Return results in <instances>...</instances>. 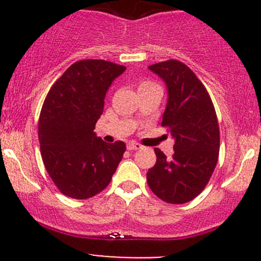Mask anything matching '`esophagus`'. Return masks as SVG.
<instances>
[{
	"instance_id": "obj_1",
	"label": "esophagus",
	"mask_w": 261,
	"mask_h": 261,
	"mask_svg": "<svg viewBox=\"0 0 261 261\" xmlns=\"http://www.w3.org/2000/svg\"><path fill=\"white\" fill-rule=\"evenodd\" d=\"M141 147L143 146L138 143H128L127 144V150H139V149H141Z\"/></svg>"
}]
</instances>
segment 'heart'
Wrapping results in <instances>:
<instances>
[{
    "label": "heart",
    "mask_w": 261,
    "mask_h": 261,
    "mask_svg": "<svg viewBox=\"0 0 261 261\" xmlns=\"http://www.w3.org/2000/svg\"><path fill=\"white\" fill-rule=\"evenodd\" d=\"M144 84H151V83H150V82H143V83H141V86H144Z\"/></svg>",
    "instance_id": "1"
}]
</instances>
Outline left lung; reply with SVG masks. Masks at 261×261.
Wrapping results in <instances>:
<instances>
[{"label":"left lung","instance_id":"obj_1","mask_svg":"<svg viewBox=\"0 0 261 261\" xmlns=\"http://www.w3.org/2000/svg\"><path fill=\"white\" fill-rule=\"evenodd\" d=\"M167 83L162 126L174 138V154L154 149L156 163L146 173L152 193L167 203L196 198L210 181L220 151V127L212 99L193 70L170 59L149 67Z\"/></svg>","mask_w":261,"mask_h":261}]
</instances>
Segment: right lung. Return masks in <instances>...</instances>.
<instances>
[{
	"instance_id": "1",
	"label": "right lung",
	"mask_w": 261,
	"mask_h": 261,
	"mask_svg": "<svg viewBox=\"0 0 261 261\" xmlns=\"http://www.w3.org/2000/svg\"><path fill=\"white\" fill-rule=\"evenodd\" d=\"M126 67L102 59L73 63L51 86L39 117V141L49 177L64 196L87 199L103 191L126 150L93 133L105 97Z\"/></svg>"
}]
</instances>
